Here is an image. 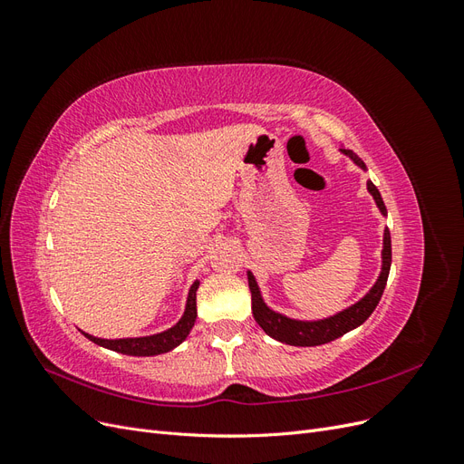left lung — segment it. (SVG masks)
<instances>
[{
	"label": "left lung",
	"instance_id": "obj_1",
	"mask_svg": "<svg viewBox=\"0 0 464 464\" xmlns=\"http://www.w3.org/2000/svg\"><path fill=\"white\" fill-rule=\"evenodd\" d=\"M341 152L346 154V157L353 160L358 168H362L363 172L368 170L366 164H363V160L358 157V154H354L348 149H341ZM368 191L373 198L379 213L387 217V208L382 199V193H379L377 188L372 184V179H368ZM389 269H391V234H389V228H385L383 230V249H382V271H379V276L373 283V286L366 294H363V296L356 304L348 305V307H344V310L336 312L333 315L321 317V319H294V317H288L280 312H275L273 307L265 304L261 288L257 285L254 273L247 271V285L251 290V312H254L257 325L278 343L292 344V346L327 344L334 339H339V336L346 334L348 331L360 327L362 323L373 314L375 305L379 304V300H382V294L385 290Z\"/></svg>",
	"mask_w": 464,
	"mask_h": 464
}]
</instances>
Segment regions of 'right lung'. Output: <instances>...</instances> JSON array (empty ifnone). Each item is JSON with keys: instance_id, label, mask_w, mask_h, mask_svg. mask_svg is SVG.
I'll use <instances>...</instances> for the list:
<instances>
[{"instance_id": "1", "label": "right lung", "mask_w": 464, "mask_h": 464, "mask_svg": "<svg viewBox=\"0 0 464 464\" xmlns=\"http://www.w3.org/2000/svg\"><path fill=\"white\" fill-rule=\"evenodd\" d=\"M198 288H199V280L195 278V283L188 292L184 315L179 317V321L174 327L166 329L162 333L149 334V336H130V339H101V336H92L85 331H82V334L98 346H104L108 350H114V353L128 354V356H157V354L170 353V350H174L188 339L189 331L195 325V319H198V302H195V298H198Z\"/></svg>"}]
</instances>
